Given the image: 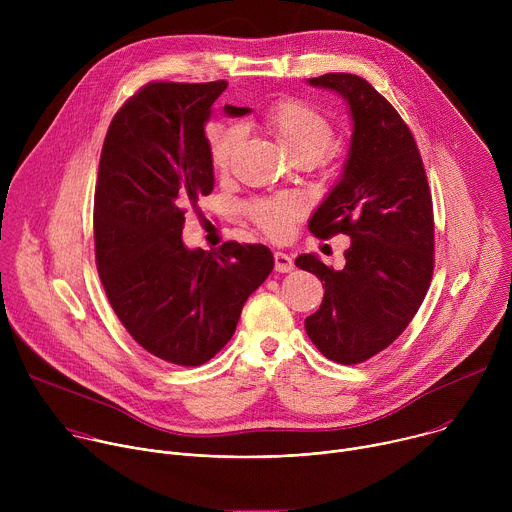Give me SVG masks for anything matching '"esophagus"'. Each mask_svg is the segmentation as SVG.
<instances>
[{
  "mask_svg": "<svg viewBox=\"0 0 512 512\" xmlns=\"http://www.w3.org/2000/svg\"><path fill=\"white\" fill-rule=\"evenodd\" d=\"M273 259H275V271H279V273L294 271V261H291L289 255H285V253H281V251H275V253H273Z\"/></svg>",
  "mask_w": 512,
  "mask_h": 512,
  "instance_id": "obj_1",
  "label": "esophagus"
}]
</instances>
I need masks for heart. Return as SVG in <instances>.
Returning <instances> with one entry per match:
<instances>
[{"label": "heart", "mask_w": 512, "mask_h": 512, "mask_svg": "<svg viewBox=\"0 0 512 512\" xmlns=\"http://www.w3.org/2000/svg\"><path fill=\"white\" fill-rule=\"evenodd\" d=\"M265 127L277 141L279 148L294 160L316 162L330 148L334 127L330 119L304 101L283 99L275 103L265 115ZM206 141L210 162L218 172H227L233 154L241 141L237 125L210 123L206 127ZM302 200L294 194L257 200L249 206L253 223L269 237L287 235L291 223L302 214Z\"/></svg>", "instance_id": "heart-1"}]
</instances>
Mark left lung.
<instances>
[{"label":"left lung","mask_w":512,"mask_h":512,"mask_svg":"<svg viewBox=\"0 0 512 512\" xmlns=\"http://www.w3.org/2000/svg\"><path fill=\"white\" fill-rule=\"evenodd\" d=\"M338 93L352 117L348 156L336 186L310 218L320 239L348 235L346 265L314 253L296 265L324 281V300L306 318L316 348L340 364L385 350L417 314L433 273V206L417 143L371 83L346 72L308 79Z\"/></svg>","instance_id":"8db88e82"}]
</instances>
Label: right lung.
<instances>
[{
	"label": "right lung",
	"instance_id": "right-lung-1",
	"mask_svg": "<svg viewBox=\"0 0 512 512\" xmlns=\"http://www.w3.org/2000/svg\"><path fill=\"white\" fill-rule=\"evenodd\" d=\"M225 89L145 85L115 113L99 162L95 257L105 294L141 348L180 367L204 364L231 340L273 269L265 245L231 241L214 253L182 241L186 208L214 188L204 125Z\"/></svg>",
	"mask_w": 512,
	"mask_h": 512
}]
</instances>
